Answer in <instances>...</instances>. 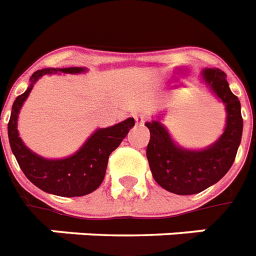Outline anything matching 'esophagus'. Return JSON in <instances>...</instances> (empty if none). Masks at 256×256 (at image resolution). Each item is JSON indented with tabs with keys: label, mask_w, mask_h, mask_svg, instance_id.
Instances as JSON below:
<instances>
[{
	"label": "esophagus",
	"mask_w": 256,
	"mask_h": 256,
	"mask_svg": "<svg viewBox=\"0 0 256 256\" xmlns=\"http://www.w3.org/2000/svg\"><path fill=\"white\" fill-rule=\"evenodd\" d=\"M144 122H146V116H142V114H138V116H136V124H138V126H144Z\"/></svg>",
	"instance_id": "1"
}]
</instances>
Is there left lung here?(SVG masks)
I'll return each mask as SVG.
<instances>
[{
  "label": "left lung",
  "instance_id": "left-lung-1",
  "mask_svg": "<svg viewBox=\"0 0 256 256\" xmlns=\"http://www.w3.org/2000/svg\"><path fill=\"white\" fill-rule=\"evenodd\" d=\"M202 78L226 106V128L216 142L203 150H188L175 144L160 120L144 124L150 130L146 156L152 176L164 190L178 195L198 194L220 180L234 164L242 140L240 102L231 92L224 72L207 68Z\"/></svg>",
  "mask_w": 256,
  "mask_h": 256
}]
</instances>
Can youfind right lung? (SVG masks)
<instances>
[{"label":"right lung","instance_id":"obj_1","mask_svg":"<svg viewBox=\"0 0 256 256\" xmlns=\"http://www.w3.org/2000/svg\"><path fill=\"white\" fill-rule=\"evenodd\" d=\"M84 72H86L85 68H48L36 72L30 77L29 88L14 100L8 124L10 148L26 178L45 192L60 196H82L96 190L106 174L108 156L136 124L134 118H128L110 128H98L77 152L64 160H46L26 148L18 136L17 120L18 112L34 84L44 76L80 74Z\"/></svg>","mask_w":256,"mask_h":256}]
</instances>
